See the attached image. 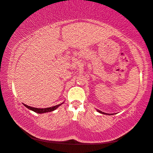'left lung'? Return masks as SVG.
<instances>
[{
  "label": "left lung",
  "instance_id": "obj_1",
  "mask_svg": "<svg viewBox=\"0 0 153 153\" xmlns=\"http://www.w3.org/2000/svg\"><path fill=\"white\" fill-rule=\"evenodd\" d=\"M97 111H98V112H100V113H101V114H105V113H104V112L101 111L100 110H97Z\"/></svg>",
  "mask_w": 153,
  "mask_h": 153
}]
</instances>
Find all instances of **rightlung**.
I'll use <instances>...</instances> for the list:
<instances>
[{
    "label": "right lung",
    "instance_id": "add662e5",
    "mask_svg": "<svg viewBox=\"0 0 153 153\" xmlns=\"http://www.w3.org/2000/svg\"><path fill=\"white\" fill-rule=\"evenodd\" d=\"M62 103L58 104V105H56L55 106L50 107V108H33V107L27 105H25V104H23V105H25L27 108H28L29 109H30V110H32V111H35V112H36V113L43 114V113H46V112L53 111V110H55L56 109H57L58 107L60 106V105H61Z\"/></svg>",
    "mask_w": 153,
    "mask_h": 153
}]
</instances>
